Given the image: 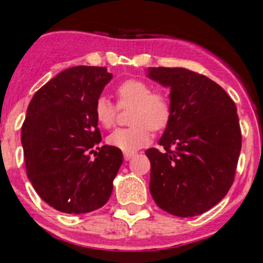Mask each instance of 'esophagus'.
Returning <instances> with one entry per match:
<instances>
[{"label": "esophagus", "mask_w": 263, "mask_h": 263, "mask_svg": "<svg viewBox=\"0 0 263 263\" xmlns=\"http://www.w3.org/2000/svg\"><path fill=\"white\" fill-rule=\"evenodd\" d=\"M134 156H135L134 152H125V154H124V160H125V161H128V160H131Z\"/></svg>", "instance_id": "34e87169"}]
</instances>
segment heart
I'll return each instance as SVG.
<instances>
[{
  "mask_svg": "<svg viewBox=\"0 0 263 263\" xmlns=\"http://www.w3.org/2000/svg\"><path fill=\"white\" fill-rule=\"evenodd\" d=\"M118 106L129 108L131 127L115 129L107 141L123 152H135L151 140V129L161 131L172 119V100L163 91H152L141 79H127L116 87ZM118 106L106 97H99L93 104V115L104 128L115 124Z\"/></svg>",
  "mask_w": 263,
  "mask_h": 263,
  "instance_id": "b5f03b06",
  "label": "heart"
}]
</instances>
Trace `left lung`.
Listing matches in <instances>:
<instances>
[{
  "label": "left lung",
  "instance_id": "left-lung-1",
  "mask_svg": "<svg viewBox=\"0 0 263 263\" xmlns=\"http://www.w3.org/2000/svg\"><path fill=\"white\" fill-rule=\"evenodd\" d=\"M148 77L171 90L173 114L159 144L149 148V191L157 206L195 217L229 192L241 152V128L232 98L205 75L182 67H149Z\"/></svg>",
  "mask_w": 263,
  "mask_h": 263
}]
</instances>
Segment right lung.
Segmentation results:
<instances>
[{"mask_svg":"<svg viewBox=\"0 0 263 263\" xmlns=\"http://www.w3.org/2000/svg\"><path fill=\"white\" fill-rule=\"evenodd\" d=\"M111 78L106 67L67 68L27 107L21 131L27 177L40 197L63 213L97 211L112 193L122 151L111 145L92 151L102 140L93 104Z\"/></svg>","mask_w":263,"mask_h":263,"instance_id":"right-lung-1","label":"right lung"}]
</instances>
